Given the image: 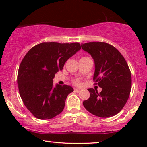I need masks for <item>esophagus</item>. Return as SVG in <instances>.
<instances>
[{
	"mask_svg": "<svg viewBox=\"0 0 147 147\" xmlns=\"http://www.w3.org/2000/svg\"><path fill=\"white\" fill-rule=\"evenodd\" d=\"M74 92H76V93H79V92H80L81 91V90L80 89H74Z\"/></svg>",
	"mask_w": 147,
	"mask_h": 147,
	"instance_id": "esophagus-1",
	"label": "esophagus"
}]
</instances>
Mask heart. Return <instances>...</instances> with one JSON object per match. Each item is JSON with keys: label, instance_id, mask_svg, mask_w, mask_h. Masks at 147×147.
<instances>
[{"label": "heart", "instance_id": "b5f03b06", "mask_svg": "<svg viewBox=\"0 0 147 147\" xmlns=\"http://www.w3.org/2000/svg\"><path fill=\"white\" fill-rule=\"evenodd\" d=\"M74 83H75V84H76V85H78V84H80V83H79V81L78 80H77L74 81Z\"/></svg>", "mask_w": 147, "mask_h": 147}]
</instances>
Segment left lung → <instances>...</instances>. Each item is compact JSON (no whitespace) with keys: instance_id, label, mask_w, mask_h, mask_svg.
I'll return each mask as SVG.
<instances>
[{"instance_id":"left-lung-1","label":"left lung","mask_w":147,"mask_h":147,"mask_svg":"<svg viewBox=\"0 0 147 147\" xmlns=\"http://www.w3.org/2000/svg\"><path fill=\"white\" fill-rule=\"evenodd\" d=\"M94 61L93 80L102 88L98 93L88 89L90 96L83 102L89 112L100 117H110L121 111L130 96L131 86L130 70L117 49L103 42L82 44Z\"/></svg>"}]
</instances>
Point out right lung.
I'll list each match as a JSON object with an SVG mask.
<instances>
[{
    "label": "right lung",
    "instance_id": "add662e5",
    "mask_svg": "<svg viewBox=\"0 0 147 147\" xmlns=\"http://www.w3.org/2000/svg\"><path fill=\"white\" fill-rule=\"evenodd\" d=\"M81 49L80 44L42 43L30 50L20 65L17 84L21 98L36 118L46 120L63 110L70 86L53 85L55 74L69 58Z\"/></svg>",
    "mask_w": 147,
    "mask_h": 147
}]
</instances>
